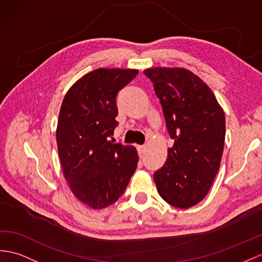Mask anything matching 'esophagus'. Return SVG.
I'll return each instance as SVG.
<instances>
[{
  "label": "esophagus",
  "instance_id": "obj_1",
  "mask_svg": "<svg viewBox=\"0 0 262 262\" xmlns=\"http://www.w3.org/2000/svg\"><path fill=\"white\" fill-rule=\"evenodd\" d=\"M137 148H138V152H139V155L141 156V155H143V152H144V150H145V146L144 145H137Z\"/></svg>",
  "mask_w": 262,
  "mask_h": 262
}]
</instances>
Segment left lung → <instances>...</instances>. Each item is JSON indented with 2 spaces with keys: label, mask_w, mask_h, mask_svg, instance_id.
Instances as JSON below:
<instances>
[{
  "label": "left lung",
  "mask_w": 262,
  "mask_h": 262,
  "mask_svg": "<svg viewBox=\"0 0 262 262\" xmlns=\"http://www.w3.org/2000/svg\"><path fill=\"white\" fill-rule=\"evenodd\" d=\"M173 145L153 180L162 199L176 208L195 206L219 170L226 138L225 112L205 82L183 68H149Z\"/></svg>",
  "instance_id": "1"
}]
</instances>
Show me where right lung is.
I'll return each mask as SVG.
<instances>
[{
  "label": "right lung",
  "instance_id": "add662e5",
  "mask_svg": "<svg viewBox=\"0 0 262 262\" xmlns=\"http://www.w3.org/2000/svg\"><path fill=\"white\" fill-rule=\"evenodd\" d=\"M136 69H97L69 89L57 119L61 168L76 199L94 210L111 206L124 192L139 156L133 145L113 143L117 94Z\"/></svg>",
  "mask_w": 262,
  "mask_h": 262
}]
</instances>
